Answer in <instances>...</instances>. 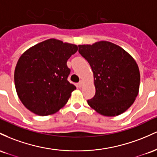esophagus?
Returning <instances> with one entry per match:
<instances>
[{
	"instance_id": "esophagus-1",
	"label": "esophagus",
	"mask_w": 157,
	"mask_h": 157,
	"mask_svg": "<svg viewBox=\"0 0 157 157\" xmlns=\"http://www.w3.org/2000/svg\"><path fill=\"white\" fill-rule=\"evenodd\" d=\"M82 85H83V82L82 81H80V82L78 83V87H82Z\"/></svg>"
}]
</instances>
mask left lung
Returning a JSON list of instances; mask_svg holds the SVG:
<instances>
[{
    "instance_id": "left-lung-1",
    "label": "left lung",
    "mask_w": 157,
    "mask_h": 157,
    "mask_svg": "<svg viewBox=\"0 0 157 157\" xmlns=\"http://www.w3.org/2000/svg\"><path fill=\"white\" fill-rule=\"evenodd\" d=\"M93 70L96 94L88 105L98 113L116 117L133 105L140 89V73L133 57L117 44L99 41L78 45Z\"/></svg>"
}]
</instances>
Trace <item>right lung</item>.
Returning a JSON list of instances; mask_svg holds the SVG:
<instances>
[{
    "label": "right lung",
    "instance_id": "add662e5",
    "mask_svg": "<svg viewBox=\"0 0 157 157\" xmlns=\"http://www.w3.org/2000/svg\"><path fill=\"white\" fill-rule=\"evenodd\" d=\"M78 50L75 44L46 40L22 54L15 67L17 96L28 110L38 116L59 111L76 89L68 82L67 61Z\"/></svg>",
    "mask_w": 157,
    "mask_h": 157
}]
</instances>
